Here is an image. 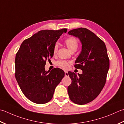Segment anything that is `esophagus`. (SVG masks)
<instances>
[{
  "mask_svg": "<svg viewBox=\"0 0 124 124\" xmlns=\"http://www.w3.org/2000/svg\"><path fill=\"white\" fill-rule=\"evenodd\" d=\"M65 76H69V75H68V71H65Z\"/></svg>",
  "mask_w": 124,
  "mask_h": 124,
  "instance_id": "esophagus-1",
  "label": "esophagus"
}]
</instances>
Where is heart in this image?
Returning <instances> with one entry per match:
<instances>
[{"instance_id":"heart-1","label":"heart","mask_w":124,"mask_h":124,"mask_svg":"<svg viewBox=\"0 0 124 124\" xmlns=\"http://www.w3.org/2000/svg\"><path fill=\"white\" fill-rule=\"evenodd\" d=\"M64 43L70 52L73 50H76L77 47H78V41H77L76 38L74 37H70L68 38L67 39L65 40ZM57 45H55L54 47V53L57 52ZM57 64L65 69H67L69 67V63L67 62L64 61H60L57 62Z\"/></svg>"}]
</instances>
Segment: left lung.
I'll use <instances>...</instances> for the list:
<instances>
[{"label":"left lung","mask_w":124,"mask_h":124,"mask_svg":"<svg viewBox=\"0 0 124 124\" xmlns=\"http://www.w3.org/2000/svg\"><path fill=\"white\" fill-rule=\"evenodd\" d=\"M70 35L78 38L82 51L75 61V67L81 69L82 74L68 72L71 83L68 87L72 102L84 105L94 100L105 85L110 67L107 49L103 41L86 28L70 31Z\"/></svg>","instance_id":"1"}]
</instances>
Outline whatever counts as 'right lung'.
<instances>
[{"mask_svg":"<svg viewBox=\"0 0 124 124\" xmlns=\"http://www.w3.org/2000/svg\"><path fill=\"white\" fill-rule=\"evenodd\" d=\"M67 29L43 30L23 41L16 53V78L21 90L33 103L42 104L53 98L56 87L64 76L60 68L46 71V61L54 55V47Z\"/></svg>","mask_w":124,"mask_h":124,"instance_id":"obj_1","label":"right lung"}]
</instances>
